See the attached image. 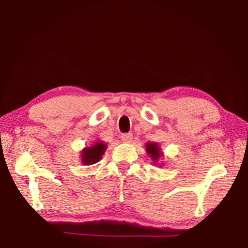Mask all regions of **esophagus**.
<instances>
[{
  "label": "esophagus",
  "mask_w": 248,
  "mask_h": 248,
  "mask_svg": "<svg viewBox=\"0 0 248 248\" xmlns=\"http://www.w3.org/2000/svg\"><path fill=\"white\" fill-rule=\"evenodd\" d=\"M121 140H123L124 142H127V143H129V142H131L132 140V133H123L121 134Z\"/></svg>",
  "instance_id": "obj_1"
}]
</instances>
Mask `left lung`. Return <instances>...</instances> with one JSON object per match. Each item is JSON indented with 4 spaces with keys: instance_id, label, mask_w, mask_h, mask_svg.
Returning <instances> with one entry per match:
<instances>
[{
    "instance_id": "left-lung-1",
    "label": "left lung",
    "mask_w": 248,
    "mask_h": 248,
    "mask_svg": "<svg viewBox=\"0 0 248 248\" xmlns=\"http://www.w3.org/2000/svg\"><path fill=\"white\" fill-rule=\"evenodd\" d=\"M146 146V152L150 155L151 157H152L155 162H156V159L159 158L161 156V153H159V149L156 143H148L145 145Z\"/></svg>"
}]
</instances>
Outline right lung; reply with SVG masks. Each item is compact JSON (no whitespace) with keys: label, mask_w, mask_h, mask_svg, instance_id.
<instances>
[{"label":"right lung","mask_w":248,"mask_h":248,"mask_svg":"<svg viewBox=\"0 0 248 248\" xmlns=\"http://www.w3.org/2000/svg\"><path fill=\"white\" fill-rule=\"evenodd\" d=\"M106 146L107 145L104 144L103 142H97V143L91 146V148L84 149L82 152V161L84 164L92 165L97 163L102 158V155L104 154L105 150H106Z\"/></svg>","instance_id":"right-lung-1"}]
</instances>
